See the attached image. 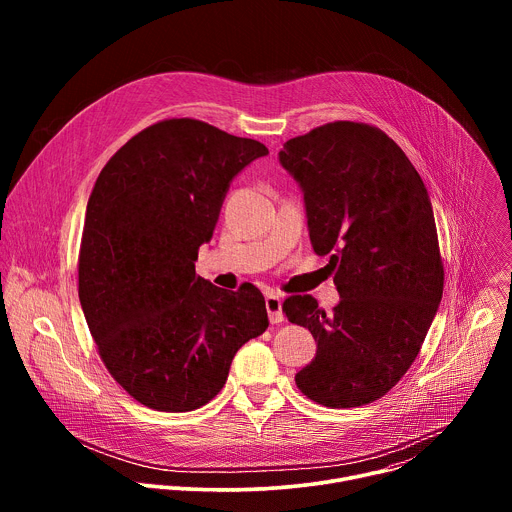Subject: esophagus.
Returning a JSON list of instances; mask_svg holds the SVG:
<instances>
[{
	"label": "esophagus",
	"instance_id": "1",
	"mask_svg": "<svg viewBox=\"0 0 512 512\" xmlns=\"http://www.w3.org/2000/svg\"><path fill=\"white\" fill-rule=\"evenodd\" d=\"M281 306H283V300L279 298V296H275V294H269L267 298H265V308H267V314H269V322L271 324H279V322H283V310H281Z\"/></svg>",
	"mask_w": 512,
	"mask_h": 512
}]
</instances>
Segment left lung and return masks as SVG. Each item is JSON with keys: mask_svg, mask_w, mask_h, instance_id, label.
Instances as JSON below:
<instances>
[{"mask_svg": "<svg viewBox=\"0 0 512 512\" xmlns=\"http://www.w3.org/2000/svg\"><path fill=\"white\" fill-rule=\"evenodd\" d=\"M279 164L304 194L312 247L330 255L340 294L330 314L312 296L283 302L318 344L296 385L332 409L373 403L409 371L442 302L429 194L399 145L367 123L334 121L289 139Z\"/></svg>", "mask_w": 512, "mask_h": 512, "instance_id": "obj_1", "label": "left lung"}]
</instances>
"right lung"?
<instances>
[{"mask_svg":"<svg viewBox=\"0 0 512 512\" xmlns=\"http://www.w3.org/2000/svg\"><path fill=\"white\" fill-rule=\"evenodd\" d=\"M267 154L261 141L168 119L133 135L95 182L79 300L107 371L145 407L206 405L269 326L255 285L227 291L194 269L233 178Z\"/></svg>","mask_w":512,"mask_h":512,"instance_id":"obj_1","label":"right lung"}]
</instances>
